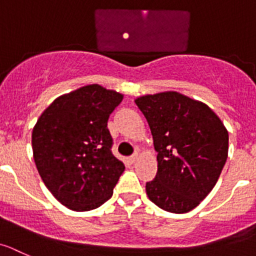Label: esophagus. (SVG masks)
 Instances as JSON below:
<instances>
[{"label": "esophagus", "mask_w": 256, "mask_h": 256, "mask_svg": "<svg viewBox=\"0 0 256 256\" xmlns=\"http://www.w3.org/2000/svg\"><path fill=\"white\" fill-rule=\"evenodd\" d=\"M139 159V152H135V154L132 155V156H130V162L131 163H135L136 160Z\"/></svg>", "instance_id": "esophagus-1"}]
</instances>
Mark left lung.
<instances>
[{"instance_id": "1", "label": "left lung", "mask_w": 256, "mask_h": 256, "mask_svg": "<svg viewBox=\"0 0 256 256\" xmlns=\"http://www.w3.org/2000/svg\"><path fill=\"white\" fill-rule=\"evenodd\" d=\"M158 152V172L146 194L164 211L186 214L207 197L228 154V132L204 102L176 90L140 96Z\"/></svg>"}]
</instances>
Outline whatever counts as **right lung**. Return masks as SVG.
Masks as SVG:
<instances>
[{"instance_id": "1", "label": "right lung", "mask_w": 256, "mask_h": 256, "mask_svg": "<svg viewBox=\"0 0 256 256\" xmlns=\"http://www.w3.org/2000/svg\"><path fill=\"white\" fill-rule=\"evenodd\" d=\"M122 93L88 84L59 96L40 114L31 135L45 187L63 206L90 211L110 200L125 166L111 152L110 114Z\"/></svg>"}]
</instances>
